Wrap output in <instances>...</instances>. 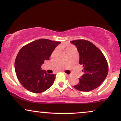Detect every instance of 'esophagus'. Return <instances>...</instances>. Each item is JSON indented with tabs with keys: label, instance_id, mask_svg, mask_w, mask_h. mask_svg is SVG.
<instances>
[{
	"label": "esophagus",
	"instance_id": "obj_1",
	"mask_svg": "<svg viewBox=\"0 0 121 121\" xmlns=\"http://www.w3.org/2000/svg\"><path fill=\"white\" fill-rule=\"evenodd\" d=\"M65 74L66 75V76H67V77H70V75H69V74H66V73H65Z\"/></svg>",
	"mask_w": 121,
	"mask_h": 121
}]
</instances>
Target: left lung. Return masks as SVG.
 Listing matches in <instances>:
<instances>
[{
	"label": "left lung",
	"instance_id": "obj_1",
	"mask_svg": "<svg viewBox=\"0 0 121 121\" xmlns=\"http://www.w3.org/2000/svg\"><path fill=\"white\" fill-rule=\"evenodd\" d=\"M77 48L80 55V64L84 67V74L75 89L82 91L95 89L103 82L108 73V65L102 52L93 43L85 40L70 41Z\"/></svg>",
	"mask_w": 121,
	"mask_h": 121
}]
</instances>
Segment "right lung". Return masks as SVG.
Wrapping results in <instances>:
<instances>
[{
    "label": "right lung",
    "mask_w": 121,
    "mask_h": 121,
    "mask_svg": "<svg viewBox=\"0 0 121 121\" xmlns=\"http://www.w3.org/2000/svg\"><path fill=\"white\" fill-rule=\"evenodd\" d=\"M59 41L39 39L21 48L15 62V70L20 84L28 91L39 93L53 84L56 74L41 69L44 61L48 60Z\"/></svg>",
    "instance_id": "obj_1"
}]
</instances>
